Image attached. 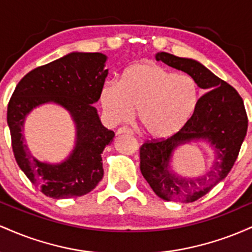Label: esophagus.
I'll return each mask as SVG.
<instances>
[{
  "label": "esophagus",
  "mask_w": 252,
  "mask_h": 252,
  "mask_svg": "<svg viewBox=\"0 0 252 252\" xmlns=\"http://www.w3.org/2000/svg\"><path fill=\"white\" fill-rule=\"evenodd\" d=\"M122 134H132V130L129 129V128H126V126H123V128H120L117 130V135H122Z\"/></svg>",
  "instance_id": "34e87169"
}]
</instances>
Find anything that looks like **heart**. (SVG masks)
I'll use <instances>...</instances> for the list:
<instances>
[{
    "label": "heart",
    "mask_w": 252,
    "mask_h": 252,
    "mask_svg": "<svg viewBox=\"0 0 252 252\" xmlns=\"http://www.w3.org/2000/svg\"><path fill=\"white\" fill-rule=\"evenodd\" d=\"M100 105L112 122H138L147 135L170 137L186 126L194 114L200 89L189 74H178L155 63H138L123 71L120 83H104Z\"/></svg>",
    "instance_id": "b5f03b06"
}]
</instances>
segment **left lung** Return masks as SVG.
Wrapping results in <instances>:
<instances>
[{"mask_svg": "<svg viewBox=\"0 0 252 252\" xmlns=\"http://www.w3.org/2000/svg\"><path fill=\"white\" fill-rule=\"evenodd\" d=\"M156 60L184 71L205 90L186 126L166 140L146 142L140 149L141 173L155 194L167 201L193 202L226 178L238 156L248 130V116L238 92L202 63L158 52ZM206 140L215 150L211 170L195 178L175 175L170 168L174 150L193 140Z\"/></svg>", "mask_w": 252, "mask_h": 252, "instance_id": "left-lung-1", "label": "left lung"}]
</instances>
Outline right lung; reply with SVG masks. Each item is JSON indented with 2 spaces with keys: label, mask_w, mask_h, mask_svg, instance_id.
Listing matches in <instances>:
<instances>
[{
  "label": "right lung",
  "mask_w": 252,
  "mask_h": 252,
  "mask_svg": "<svg viewBox=\"0 0 252 252\" xmlns=\"http://www.w3.org/2000/svg\"><path fill=\"white\" fill-rule=\"evenodd\" d=\"M103 53L72 52L34 68L20 80L7 111L11 146L19 167L32 184L53 199L82 196L102 180V153L115 132L102 126L97 109L100 90L108 76ZM53 102L65 108L76 126V143L59 164L42 163L25 144L23 126L33 108Z\"/></svg>",
  "instance_id": "1"
}]
</instances>
